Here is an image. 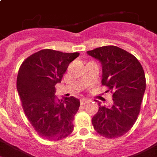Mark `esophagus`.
<instances>
[{
    "instance_id": "esophagus-1",
    "label": "esophagus",
    "mask_w": 157,
    "mask_h": 157,
    "mask_svg": "<svg viewBox=\"0 0 157 157\" xmlns=\"http://www.w3.org/2000/svg\"><path fill=\"white\" fill-rule=\"evenodd\" d=\"M89 100H88V99H86V98H82L81 100V105H85V104H87L88 103V102H89Z\"/></svg>"
}]
</instances>
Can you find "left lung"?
Masks as SVG:
<instances>
[{"label":"left lung","instance_id":"left-lung-1","mask_svg":"<svg viewBox=\"0 0 157 157\" xmlns=\"http://www.w3.org/2000/svg\"><path fill=\"white\" fill-rule=\"evenodd\" d=\"M87 53L101 61V83L113 93L112 107L99 103L93 128L104 137H120L131 129L140 111L146 87L144 69L132 54L117 46H102Z\"/></svg>","mask_w":157,"mask_h":157}]
</instances>
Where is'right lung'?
Returning <instances> with one entry per match:
<instances>
[{"instance_id":"1","label":"right lung","mask_w":157,"mask_h":157,"mask_svg":"<svg viewBox=\"0 0 157 157\" xmlns=\"http://www.w3.org/2000/svg\"><path fill=\"white\" fill-rule=\"evenodd\" d=\"M79 52L42 49L24 60L18 71L17 89L23 110L36 133L47 140H60L73 131L80 101L73 97L55 101V85Z\"/></svg>"}]
</instances>
